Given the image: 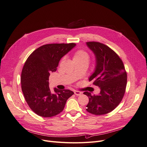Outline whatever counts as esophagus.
I'll return each instance as SVG.
<instances>
[{
    "label": "esophagus",
    "mask_w": 147,
    "mask_h": 147,
    "mask_svg": "<svg viewBox=\"0 0 147 147\" xmlns=\"http://www.w3.org/2000/svg\"><path fill=\"white\" fill-rule=\"evenodd\" d=\"M74 92V94H75L76 95H77V96H80V95H82V92H79V91L75 90Z\"/></svg>",
    "instance_id": "obj_1"
}]
</instances>
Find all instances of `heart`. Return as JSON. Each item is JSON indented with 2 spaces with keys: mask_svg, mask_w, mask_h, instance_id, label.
Returning a JSON list of instances; mask_svg holds the SVG:
<instances>
[{
  "mask_svg": "<svg viewBox=\"0 0 147 147\" xmlns=\"http://www.w3.org/2000/svg\"><path fill=\"white\" fill-rule=\"evenodd\" d=\"M73 59L74 61L89 62V56L88 52L85 51L83 49H78L74 53Z\"/></svg>",
  "mask_w": 147,
  "mask_h": 147,
  "instance_id": "heart-1",
  "label": "heart"
}]
</instances>
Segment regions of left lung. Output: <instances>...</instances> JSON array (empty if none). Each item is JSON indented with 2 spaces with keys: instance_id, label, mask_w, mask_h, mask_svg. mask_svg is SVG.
Listing matches in <instances>:
<instances>
[{
  "instance_id": "1",
  "label": "left lung",
  "mask_w": 147,
  "mask_h": 147,
  "mask_svg": "<svg viewBox=\"0 0 147 147\" xmlns=\"http://www.w3.org/2000/svg\"><path fill=\"white\" fill-rule=\"evenodd\" d=\"M88 47L96 56L95 72L89 81L101 89L98 95L90 92L83 94L89 98L86 111L94 115L109 113L116 108L125 95L127 84V73L117 54L109 46L98 42H88Z\"/></svg>"
}]
</instances>
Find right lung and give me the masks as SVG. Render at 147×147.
I'll return each mask as SVG.
<instances>
[{
  "label": "right lung",
  "instance_id": "1",
  "mask_svg": "<svg viewBox=\"0 0 147 147\" xmlns=\"http://www.w3.org/2000/svg\"><path fill=\"white\" fill-rule=\"evenodd\" d=\"M76 46L74 43L44 45L34 51L23 66L21 83L26 101L34 113L41 117H51L64 109L67 99L74 92L68 89L49 88L50 73L56 71L61 58Z\"/></svg>",
  "mask_w": 147,
  "mask_h": 147
}]
</instances>
